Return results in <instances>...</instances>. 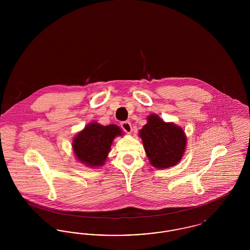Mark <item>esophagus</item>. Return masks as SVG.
<instances>
[{"mask_svg":"<svg viewBox=\"0 0 250 250\" xmlns=\"http://www.w3.org/2000/svg\"><path fill=\"white\" fill-rule=\"evenodd\" d=\"M121 127L123 128V130L125 131L128 134L132 131V125H131L130 122H128V121L121 122Z\"/></svg>","mask_w":250,"mask_h":250,"instance_id":"esophagus-1","label":"esophagus"}]
</instances>
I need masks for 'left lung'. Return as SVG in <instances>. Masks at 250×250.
Returning a JSON list of instances; mask_svg holds the SVG:
<instances>
[{
    "instance_id": "obj_1",
    "label": "left lung",
    "mask_w": 250,
    "mask_h": 250,
    "mask_svg": "<svg viewBox=\"0 0 250 250\" xmlns=\"http://www.w3.org/2000/svg\"><path fill=\"white\" fill-rule=\"evenodd\" d=\"M147 120L148 123L140 130V137L151 164L158 168L176 165L184 155L187 144L184 131L155 114H151Z\"/></svg>"
}]
</instances>
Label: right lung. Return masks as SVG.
<instances>
[{
  "label": "right lung",
  "instance_id": "add662e5",
  "mask_svg": "<svg viewBox=\"0 0 250 250\" xmlns=\"http://www.w3.org/2000/svg\"><path fill=\"white\" fill-rule=\"evenodd\" d=\"M122 130L115 125H88L74 139L73 149L78 159L89 167L102 166L107 158L110 145Z\"/></svg>",
  "mask_w": 250,
  "mask_h": 250
}]
</instances>
